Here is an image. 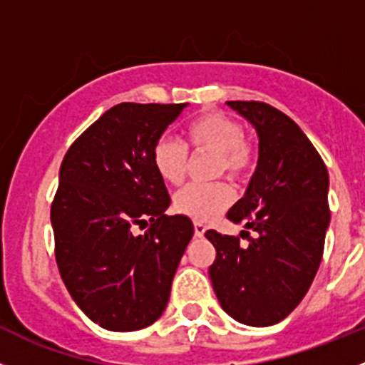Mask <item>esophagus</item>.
I'll use <instances>...</instances> for the list:
<instances>
[{
	"label": "esophagus",
	"mask_w": 365,
	"mask_h": 365,
	"mask_svg": "<svg viewBox=\"0 0 365 365\" xmlns=\"http://www.w3.org/2000/svg\"><path fill=\"white\" fill-rule=\"evenodd\" d=\"M205 230H207V227L202 223V221H194V234H196V236L202 237L203 234H205Z\"/></svg>",
	"instance_id": "obj_1"
}]
</instances>
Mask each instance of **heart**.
Wrapping results in <instances>:
<instances>
[{"label": "heart", "mask_w": 365, "mask_h": 365, "mask_svg": "<svg viewBox=\"0 0 365 365\" xmlns=\"http://www.w3.org/2000/svg\"><path fill=\"white\" fill-rule=\"evenodd\" d=\"M194 151L216 153V175L245 178L255 165V145L245 138L240 122L223 113H207L185 129ZM153 163L163 182L178 185L187 169V148L171 136H162L153 148ZM234 202V189L225 182L190 183L175 196V209L196 221H209Z\"/></svg>", "instance_id": "heart-1"}]
</instances>
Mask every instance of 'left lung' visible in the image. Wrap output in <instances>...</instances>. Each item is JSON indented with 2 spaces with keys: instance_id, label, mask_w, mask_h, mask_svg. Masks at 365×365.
I'll use <instances>...</instances> for the list:
<instances>
[{
  "instance_id": "8db88e82",
  "label": "left lung",
  "mask_w": 365,
  "mask_h": 365,
  "mask_svg": "<svg viewBox=\"0 0 365 365\" xmlns=\"http://www.w3.org/2000/svg\"><path fill=\"white\" fill-rule=\"evenodd\" d=\"M259 136V158L243 198L227 212L255 232L207 230L216 248L209 275L221 308L247 326L290 315L312 286L329 227V176L321 155L288 115L255 101H229Z\"/></svg>"
}]
</instances>
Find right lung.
Segmentation results:
<instances>
[{
	"label": "right lung",
	"instance_id": "right-lung-1",
	"mask_svg": "<svg viewBox=\"0 0 365 365\" xmlns=\"http://www.w3.org/2000/svg\"><path fill=\"white\" fill-rule=\"evenodd\" d=\"M187 104L122 102L64 155L50 220L56 261L71 299L110 331L148 328L165 309L194 234L153 163V148ZM150 223L145 235L135 224Z\"/></svg>",
	"mask_w": 365,
	"mask_h": 365
}]
</instances>
